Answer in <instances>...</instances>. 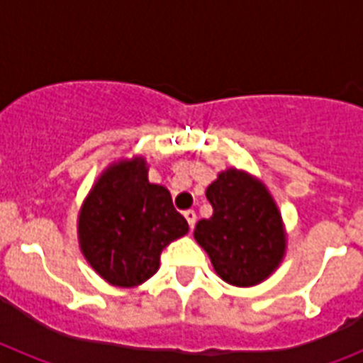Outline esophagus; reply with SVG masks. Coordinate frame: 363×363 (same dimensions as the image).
I'll return each mask as SVG.
<instances>
[{
    "label": "esophagus",
    "instance_id": "esophagus-1",
    "mask_svg": "<svg viewBox=\"0 0 363 363\" xmlns=\"http://www.w3.org/2000/svg\"><path fill=\"white\" fill-rule=\"evenodd\" d=\"M184 218H186L188 226H190V230H192V228L196 226V211H192V209L184 211Z\"/></svg>",
    "mask_w": 363,
    "mask_h": 363
}]
</instances>
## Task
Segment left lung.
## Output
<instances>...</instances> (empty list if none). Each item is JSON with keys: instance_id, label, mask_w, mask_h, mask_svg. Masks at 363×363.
<instances>
[{"instance_id": "1", "label": "left lung", "mask_w": 363, "mask_h": 363, "mask_svg": "<svg viewBox=\"0 0 363 363\" xmlns=\"http://www.w3.org/2000/svg\"><path fill=\"white\" fill-rule=\"evenodd\" d=\"M213 216L196 224L194 238L218 275L252 286L273 273L284 256L281 215L262 182L238 169L218 175L205 192Z\"/></svg>"}]
</instances>
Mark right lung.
<instances>
[{
	"instance_id": "right-lung-1",
	"label": "right lung",
	"mask_w": 363,
	"mask_h": 363,
	"mask_svg": "<svg viewBox=\"0 0 363 363\" xmlns=\"http://www.w3.org/2000/svg\"><path fill=\"white\" fill-rule=\"evenodd\" d=\"M188 232L171 194L147 179L143 158L118 162L99 177L82 205L84 258L115 286H137L158 271L160 254Z\"/></svg>"
}]
</instances>
